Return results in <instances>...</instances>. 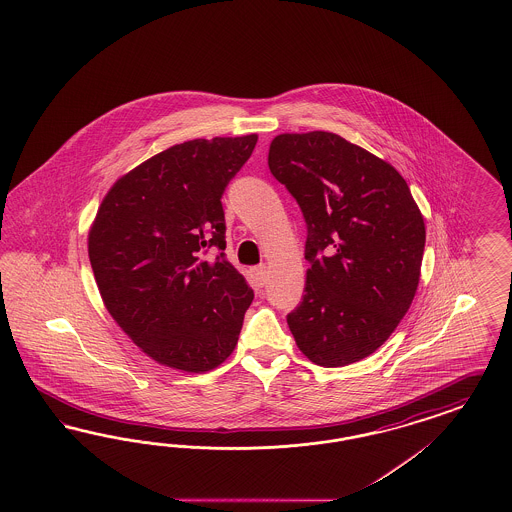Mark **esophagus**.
Listing matches in <instances>:
<instances>
[{"mask_svg": "<svg viewBox=\"0 0 512 512\" xmlns=\"http://www.w3.org/2000/svg\"><path fill=\"white\" fill-rule=\"evenodd\" d=\"M249 276H251L253 283H255L257 287H263L264 283H266V279H268V268H266L264 264L253 266L251 272H249Z\"/></svg>", "mask_w": 512, "mask_h": 512, "instance_id": "34e87169", "label": "esophagus"}]
</instances>
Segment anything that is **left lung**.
I'll return each instance as SVG.
<instances>
[{
	"mask_svg": "<svg viewBox=\"0 0 512 512\" xmlns=\"http://www.w3.org/2000/svg\"><path fill=\"white\" fill-rule=\"evenodd\" d=\"M268 167L306 221V293L287 315L298 349L338 368L370 357L417 293L426 231L387 161L326 131L285 133Z\"/></svg>",
	"mask_w": 512,
	"mask_h": 512,
	"instance_id": "left-lung-1",
	"label": "left lung"
}]
</instances>
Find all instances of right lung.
<instances>
[{"label":"right lung","instance_id":"obj_1","mask_svg":"<svg viewBox=\"0 0 512 512\" xmlns=\"http://www.w3.org/2000/svg\"><path fill=\"white\" fill-rule=\"evenodd\" d=\"M255 144L257 135L176 144L127 172L97 210L88 253L99 293L159 364L208 372L234 351L253 289L223 253L221 197Z\"/></svg>","mask_w":512,"mask_h":512}]
</instances>
